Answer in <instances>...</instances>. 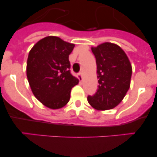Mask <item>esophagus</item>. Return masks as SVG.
<instances>
[{"instance_id": "34e87169", "label": "esophagus", "mask_w": 157, "mask_h": 157, "mask_svg": "<svg viewBox=\"0 0 157 157\" xmlns=\"http://www.w3.org/2000/svg\"><path fill=\"white\" fill-rule=\"evenodd\" d=\"M77 77H78V78L79 79V81H82V72L78 73Z\"/></svg>"}]
</instances>
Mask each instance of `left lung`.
<instances>
[{"label":"left lung","mask_w":157,"mask_h":157,"mask_svg":"<svg viewBox=\"0 0 157 157\" xmlns=\"http://www.w3.org/2000/svg\"><path fill=\"white\" fill-rule=\"evenodd\" d=\"M97 65L98 89L87 98L97 110L112 109L119 105L130 86L132 66L119 46L105 42L92 48Z\"/></svg>","instance_id":"8db88e82"}]
</instances>
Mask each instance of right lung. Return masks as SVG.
I'll return each mask as SVG.
<instances>
[{"label": "right lung", "mask_w": 157, "mask_h": 157, "mask_svg": "<svg viewBox=\"0 0 157 157\" xmlns=\"http://www.w3.org/2000/svg\"><path fill=\"white\" fill-rule=\"evenodd\" d=\"M74 47L58 37L48 36L28 54L27 77L31 91L38 101L52 109L65 106L71 89L78 83L71 74L68 60Z\"/></svg>", "instance_id": "obj_1"}]
</instances>
